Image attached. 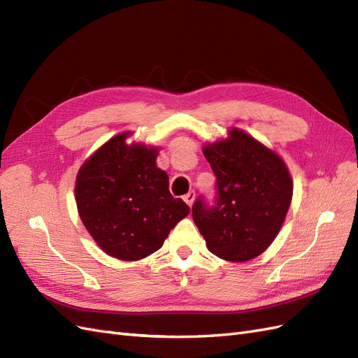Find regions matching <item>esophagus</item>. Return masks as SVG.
Segmentation results:
<instances>
[{"label": "esophagus", "instance_id": "34e87169", "mask_svg": "<svg viewBox=\"0 0 358 358\" xmlns=\"http://www.w3.org/2000/svg\"><path fill=\"white\" fill-rule=\"evenodd\" d=\"M182 199H185V201H186V203H187V206H189V207H192V203H193V202H195V199H196V193H195V192H193V190H190L189 193H186V195H185V196H182Z\"/></svg>", "mask_w": 358, "mask_h": 358}]
</instances>
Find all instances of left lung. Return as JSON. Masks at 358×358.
Here are the masks:
<instances>
[{"instance_id": "1", "label": "left lung", "mask_w": 358, "mask_h": 358, "mask_svg": "<svg viewBox=\"0 0 358 358\" xmlns=\"http://www.w3.org/2000/svg\"><path fill=\"white\" fill-rule=\"evenodd\" d=\"M216 173L217 201L208 208L199 198L192 216L208 250L220 259L246 262L278 237L292 199V178L278 152L241 129L203 144Z\"/></svg>"}]
</instances>
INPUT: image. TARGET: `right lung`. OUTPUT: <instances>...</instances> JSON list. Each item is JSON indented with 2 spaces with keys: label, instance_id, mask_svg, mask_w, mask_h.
I'll use <instances>...</instances> for the list:
<instances>
[{
  "label": "right lung",
  "instance_id": "add662e5",
  "mask_svg": "<svg viewBox=\"0 0 358 358\" xmlns=\"http://www.w3.org/2000/svg\"><path fill=\"white\" fill-rule=\"evenodd\" d=\"M131 131L110 138L79 168L75 199L79 217L97 246L120 261H139L163 246L190 213L169 192L156 165L157 147L127 144Z\"/></svg>",
  "mask_w": 358,
  "mask_h": 358
}]
</instances>
